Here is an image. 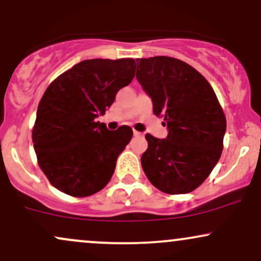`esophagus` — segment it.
<instances>
[{
	"mask_svg": "<svg viewBox=\"0 0 261 261\" xmlns=\"http://www.w3.org/2000/svg\"><path fill=\"white\" fill-rule=\"evenodd\" d=\"M133 134H134V137H140V136H142V133H140V132H138V130H133Z\"/></svg>",
	"mask_w": 261,
	"mask_h": 261,
	"instance_id": "1",
	"label": "esophagus"
}]
</instances>
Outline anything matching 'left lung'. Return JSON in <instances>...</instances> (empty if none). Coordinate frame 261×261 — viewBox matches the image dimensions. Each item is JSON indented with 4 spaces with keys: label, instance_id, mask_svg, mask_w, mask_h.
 Returning a JSON list of instances; mask_svg holds the SVG:
<instances>
[{
    "label": "left lung",
    "instance_id": "obj_1",
    "mask_svg": "<svg viewBox=\"0 0 261 261\" xmlns=\"http://www.w3.org/2000/svg\"><path fill=\"white\" fill-rule=\"evenodd\" d=\"M137 79L151 97L154 115L167 124L166 139L146 134L142 167L151 185L167 194H186L209 177L220 160L226 117L209 82L173 57L137 60Z\"/></svg>",
    "mask_w": 261,
    "mask_h": 261
}]
</instances>
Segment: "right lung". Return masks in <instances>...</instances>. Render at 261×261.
Wrapping results in <instances>:
<instances>
[{"label": "right lung", "instance_id": "right-lung-1", "mask_svg": "<svg viewBox=\"0 0 261 261\" xmlns=\"http://www.w3.org/2000/svg\"><path fill=\"white\" fill-rule=\"evenodd\" d=\"M136 61L85 60L58 75L42 95L33 127L38 164L58 191L89 197L105 187L133 130L96 122L119 89L133 81Z\"/></svg>", "mask_w": 261, "mask_h": 261}]
</instances>
